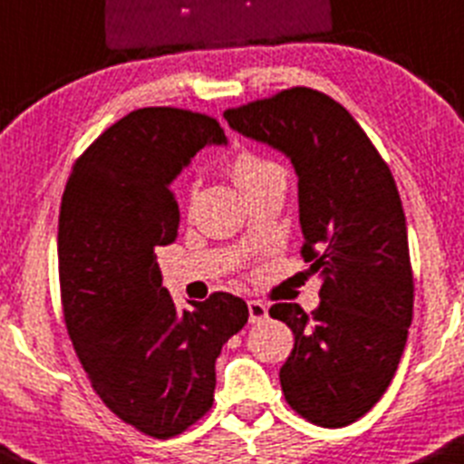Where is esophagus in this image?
Masks as SVG:
<instances>
[{"label": "esophagus", "instance_id": "34e87169", "mask_svg": "<svg viewBox=\"0 0 464 464\" xmlns=\"http://www.w3.org/2000/svg\"><path fill=\"white\" fill-rule=\"evenodd\" d=\"M249 322L251 324H258L263 322V319H267V305L263 304V301H249Z\"/></svg>", "mask_w": 464, "mask_h": 464}]
</instances>
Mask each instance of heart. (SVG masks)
Returning a JSON list of instances; mask_svg holds the SVG:
<instances>
[{"mask_svg": "<svg viewBox=\"0 0 464 464\" xmlns=\"http://www.w3.org/2000/svg\"><path fill=\"white\" fill-rule=\"evenodd\" d=\"M231 169L237 186H240L242 190H246V188L256 186V183L260 181H267V179H285L281 165H276L269 159H263V156L249 154V151L237 156V159L233 160Z\"/></svg>", "mask_w": 464, "mask_h": 464, "instance_id": "obj_1", "label": "heart"}]
</instances>
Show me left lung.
I'll return each mask as SVG.
<instances>
[{"label": "left lung", "instance_id": "obj_1", "mask_svg": "<svg viewBox=\"0 0 464 464\" xmlns=\"http://www.w3.org/2000/svg\"><path fill=\"white\" fill-rule=\"evenodd\" d=\"M228 127L290 159L299 177L301 256L319 274V305L269 308L295 333L281 367L285 401L340 429L383 397L412 322V269L392 172L344 106L313 88L224 111Z\"/></svg>", "mask_w": 464, "mask_h": 464}]
</instances>
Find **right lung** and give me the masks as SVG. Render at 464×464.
I'll list each match as a JSON object with an SVG mask.
<instances>
[{"instance_id":"add662e5","label":"right lung","mask_w":464,"mask_h":464,"mask_svg":"<svg viewBox=\"0 0 464 464\" xmlns=\"http://www.w3.org/2000/svg\"><path fill=\"white\" fill-rule=\"evenodd\" d=\"M208 145H227L218 120L138 108L76 160L58 215L63 314L76 356L102 401L159 440L208 412L215 361L249 319L228 292L179 310L156 263L179 231L169 186Z\"/></svg>"}]
</instances>
